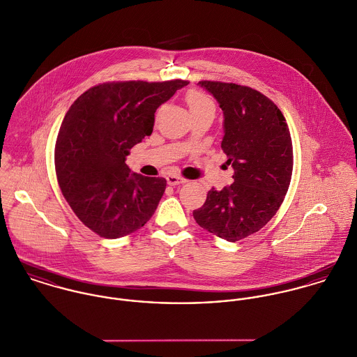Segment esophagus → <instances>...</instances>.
Instances as JSON below:
<instances>
[{
	"label": "esophagus",
	"instance_id": "esophagus-1",
	"mask_svg": "<svg viewBox=\"0 0 357 357\" xmlns=\"http://www.w3.org/2000/svg\"><path fill=\"white\" fill-rule=\"evenodd\" d=\"M166 180H167V184H169V185H178V184H184V183L187 181L185 178H183V177H180V176H176V174L167 176Z\"/></svg>",
	"mask_w": 357,
	"mask_h": 357
}]
</instances>
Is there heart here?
Listing matches in <instances>:
<instances>
[{"label": "heart", "mask_w": 357, "mask_h": 357, "mask_svg": "<svg viewBox=\"0 0 357 357\" xmlns=\"http://www.w3.org/2000/svg\"><path fill=\"white\" fill-rule=\"evenodd\" d=\"M187 104L190 107V111L191 112H198V111H214V104L213 102L204 95L201 92H197V91H191L187 93Z\"/></svg>", "instance_id": "heart-1"}]
</instances>
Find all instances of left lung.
<instances>
[{"label": "left lung", "mask_w": 357, "mask_h": 357, "mask_svg": "<svg viewBox=\"0 0 357 357\" xmlns=\"http://www.w3.org/2000/svg\"><path fill=\"white\" fill-rule=\"evenodd\" d=\"M224 114L221 149L234 167V183L211 188L194 218L228 242L259 231L279 210L293 173V144L282 111L249 86L215 81L198 84Z\"/></svg>", "instance_id": "1"}]
</instances>
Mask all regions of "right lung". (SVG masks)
I'll list each match as a JSON object with an SVG mask.
<instances>
[{"instance_id": "add662e5", "label": "right lung", "mask_w": 357, "mask_h": 357, "mask_svg": "<svg viewBox=\"0 0 357 357\" xmlns=\"http://www.w3.org/2000/svg\"><path fill=\"white\" fill-rule=\"evenodd\" d=\"M188 81L105 82L67 111L54 147L63 197L93 232L116 239L140 229L159 204L166 180L132 173V147L153 133L156 108Z\"/></svg>"}]
</instances>
